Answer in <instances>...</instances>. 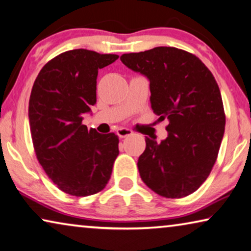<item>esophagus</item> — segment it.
I'll use <instances>...</instances> for the list:
<instances>
[{"mask_svg":"<svg viewBox=\"0 0 251 251\" xmlns=\"http://www.w3.org/2000/svg\"><path fill=\"white\" fill-rule=\"evenodd\" d=\"M116 133H117L119 138H125V137L132 136L133 130H130L128 128H119V129H117Z\"/></svg>","mask_w":251,"mask_h":251,"instance_id":"34e87169","label":"esophagus"}]
</instances>
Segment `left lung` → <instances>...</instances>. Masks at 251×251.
I'll return each mask as SVG.
<instances>
[{
  "label": "left lung",
  "mask_w": 251,
  "mask_h": 251,
  "mask_svg": "<svg viewBox=\"0 0 251 251\" xmlns=\"http://www.w3.org/2000/svg\"><path fill=\"white\" fill-rule=\"evenodd\" d=\"M121 60L150 80L152 109L168 118L166 140L146 137L137 166L161 197L180 199L200 188L217 161L226 115L220 89L197 55L173 47L124 53Z\"/></svg>",
  "instance_id": "left-lung-1"
}]
</instances>
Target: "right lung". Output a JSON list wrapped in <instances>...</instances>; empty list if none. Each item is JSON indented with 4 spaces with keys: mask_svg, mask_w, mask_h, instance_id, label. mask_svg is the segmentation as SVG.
<instances>
[{
    "mask_svg": "<svg viewBox=\"0 0 251 251\" xmlns=\"http://www.w3.org/2000/svg\"><path fill=\"white\" fill-rule=\"evenodd\" d=\"M117 54L75 49L47 62L33 83L29 122L34 152L42 169L65 193L87 197L108 183L118 136L99 134L82 124L96 104L98 70Z\"/></svg>",
    "mask_w": 251,
    "mask_h": 251,
    "instance_id": "right-lung-1",
    "label": "right lung"
}]
</instances>
